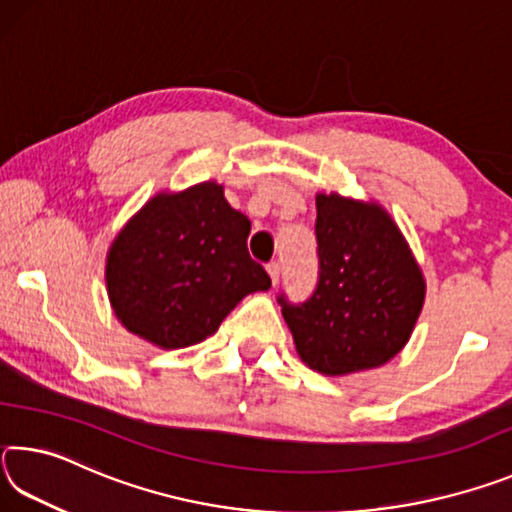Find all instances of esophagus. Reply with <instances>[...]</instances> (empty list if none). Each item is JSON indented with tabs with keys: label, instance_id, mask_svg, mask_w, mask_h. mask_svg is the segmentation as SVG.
<instances>
[{
	"label": "esophagus",
	"instance_id": "1",
	"mask_svg": "<svg viewBox=\"0 0 512 512\" xmlns=\"http://www.w3.org/2000/svg\"><path fill=\"white\" fill-rule=\"evenodd\" d=\"M266 271H268V275H271V282H273V287H277V282H280V273H282L280 264H277V262H271V264L266 266Z\"/></svg>",
	"mask_w": 512,
	"mask_h": 512
}]
</instances>
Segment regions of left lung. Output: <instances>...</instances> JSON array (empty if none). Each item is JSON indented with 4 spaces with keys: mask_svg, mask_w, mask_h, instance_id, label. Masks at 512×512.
<instances>
[{
    "mask_svg": "<svg viewBox=\"0 0 512 512\" xmlns=\"http://www.w3.org/2000/svg\"><path fill=\"white\" fill-rule=\"evenodd\" d=\"M320 277L307 302H282L300 361L327 377L379 368L409 343L427 280L377 201L316 194Z\"/></svg>",
    "mask_w": 512,
    "mask_h": 512,
    "instance_id": "left-lung-1",
    "label": "left lung"
}]
</instances>
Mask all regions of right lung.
Returning a JSON list of instances; mask_svg holds the SVG:
<instances>
[{"label": "right lung", "mask_w": 512, "mask_h": 512, "mask_svg": "<svg viewBox=\"0 0 512 512\" xmlns=\"http://www.w3.org/2000/svg\"><path fill=\"white\" fill-rule=\"evenodd\" d=\"M248 235V216L230 207L216 180L158 192L108 248L112 314L160 350L205 341L248 293L271 289L248 255Z\"/></svg>", "instance_id": "1"}]
</instances>
